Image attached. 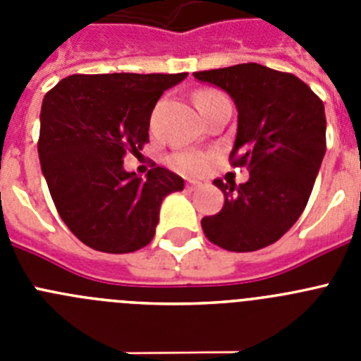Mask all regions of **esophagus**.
I'll use <instances>...</instances> for the list:
<instances>
[{
    "instance_id": "esophagus-1",
    "label": "esophagus",
    "mask_w": 361,
    "mask_h": 361,
    "mask_svg": "<svg viewBox=\"0 0 361 361\" xmlns=\"http://www.w3.org/2000/svg\"><path fill=\"white\" fill-rule=\"evenodd\" d=\"M200 186H202V183H199V180H188L186 183V190H190V191L199 190Z\"/></svg>"
}]
</instances>
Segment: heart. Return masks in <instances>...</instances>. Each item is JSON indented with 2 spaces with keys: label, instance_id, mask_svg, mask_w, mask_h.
<instances>
[{
  "label": "heart",
  "instance_id": "1",
  "mask_svg": "<svg viewBox=\"0 0 361 361\" xmlns=\"http://www.w3.org/2000/svg\"><path fill=\"white\" fill-rule=\"evenodd\" d=\"M216 97H222V94L216 90H200L199 94L195 95V103L197 106H199V104L206 103V101H212V99ZM170 164L171 168H175V170L180 171V173L195 175L200 173V171L206 168L208 157L199 152H177L170 157Z\"/></svg>",
  "mask_w": 361,
  "mask_h": 361
}]
</instances>
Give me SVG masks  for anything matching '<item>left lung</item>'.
Returning <instances> with one entry per match:
<instances>
[{"label":"left lung","mask_w":361,"mask_h":361,"mask_svg":"<svg viewBox=\"0 0 361 361\" xmlns=\"http://www.w3.org/2000/svg\"><path fill=\"white\" fill-rule=\"evenodd\" d=\"M193 75L233 99L238 126L229 161L250 170V180L238 186L213 180L224 206L204 216V235L222 250H262L289 231L307 206L325 155L324 103L296 75L257 63Z\"/></svg>","instance_id":"8db88e82"}]
</instances>
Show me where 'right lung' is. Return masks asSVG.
Instances as JSON below:
<instances>
[{"mask_svg": "<svg viewBox=\"0 0 361 361\" xmlns=\"http://www.w3.org/2000/svg\"><path fill=\"white\" fill-rule=\"evenodd\" d=\"M188 73H75L47 92L37 153L57 213L92 250L132 253L152 242L162 199L183 177L153 168L128 173L123 159L149 141V117L164 90Z\"/></svg>", "mask_w": 361, "mask_h": 361, "instance_id": "right-lung-1", "label": "right lung"}]
</instances>
